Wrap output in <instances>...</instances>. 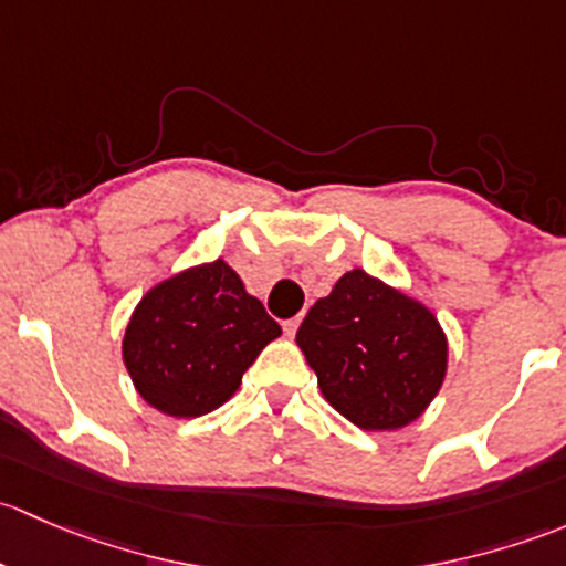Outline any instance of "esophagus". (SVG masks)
<instances>
[{
	"label": "esophagus",
	"instance_id": "34e87169",
	"mask_svg": "<svg viewBox=\"0 0 566 566\" xmlns=\"http://www.w3.org/2000/svg\"><path fill=\"white\" fill-rule=\"evenodd\" d=\"M300 322H302L300 316H296V318H289V322L283 324V332H285V335L294 337V335H296V329H300Z\"/></svg>",
	"mask_w": 566,
	"mask_h": 566
}]
</instances>
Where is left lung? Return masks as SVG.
Returning <instances> with one entry per match:
<instances>
[{
  "instance_id": "1",
  "label": "left lung",
  "mask_w": 566,
  "mask_h": 566,
  "mask_svg": "<svg viewBox=\"0 0 566 566\" xmlns=\"http://www.w3.org/2000/svg\"><path fill=\"white\" fill-rule=\"evenodd\" d=\"M296 346L326 403L363 430H400L439 395L450 343L424 302L352 270L307 311Z\"/></svg>"
}]
</instances>
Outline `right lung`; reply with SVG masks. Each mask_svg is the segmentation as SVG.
<instances>
[{"label": "right lung", "mask_w": 566, "mask_h": 566, "mask_svg": "<svg viewBox=\"0 0 566 566\" xmlns=\"http://www.w3.org/2000/svg\"><path fill=\"white\" fill-rule=\"evenodd\" d=\"M281 324L223 259L155 283L133 311L122 359L136 392L166 417L193 419L240 389Z\"/></svg>", "instance_id": "obj_1"}]
</instances>
